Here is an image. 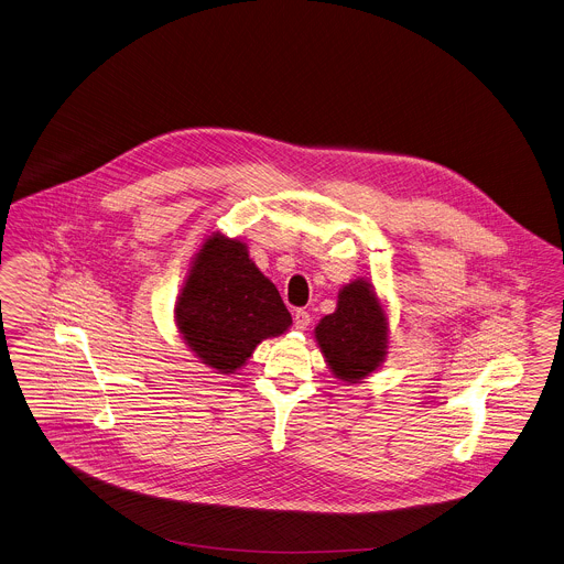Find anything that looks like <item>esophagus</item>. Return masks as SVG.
<instances>
[{"label":"esophagus","mask_w":564,"mask_h":564,"mask_svg":"<svg viewBox=\"0 0 564 564\" xmlns=\"http://www.w3.org/2000/svg\"><path fill=\"white\" fill-rule=\"evenodd\" d=\"M308 322H311V315H308V311H304V308H299V311L294 313V326H296L299 330H306Z\"/></svg>","instance_id":"34e87169"}]
</instances>
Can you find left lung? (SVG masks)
<instances>
[{
    "label": "left lung",
    "instance_id": "left-lung-1",
    "mask_svg": "<svg viewBox=\"0 0 564 564\" xmlns=\"http://www.w3.org/2000/svg\"><path fill=\"white\" fill-rule=\"evenodd\" d=\"M315 341L333 376L356 384L387 358L389 317L369 281L356 279L339 292L337 308L315 326Z\"/></svg>",
    "mask_w": 564,
    "mask_h": 564
}]
</instances>
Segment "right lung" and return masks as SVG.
Instances as JSON below:
<instances>
[{"instance_id": "obj_1", "label": "right lung", "mask_w": 564, "mask_h": 564, "mask_svg": "<svg viewBox=\"0 0 564 564\" xmlns=\"http://www.w3.org/2000/svg\"><path fill=\"white\" fill-rule=\"evenodd\" d=\"M175 326L204 365L234 373L263 339L283 335L292 315L247 245L213 234L193 258L175 303Z\"/></svg>"}]
</instances>
